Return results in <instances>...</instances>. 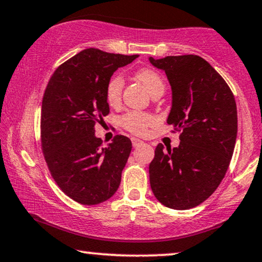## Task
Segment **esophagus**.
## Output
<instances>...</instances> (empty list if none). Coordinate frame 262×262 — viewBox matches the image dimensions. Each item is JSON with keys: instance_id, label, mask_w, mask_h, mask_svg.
Wrapping results in <instances>:
<instances>
[{"instance_id": "obj_1", "label": "esophagus", "mask_w": 262, "mask_h": 262, "mask_svg": "<svg viewBox=\"0 0 262 262\" xmlns=\"http://www.w3.org/2000/svg\"><path fill=\"white\" fill-rule=\"evenodd\" d=\"M131 141H132V145H134L135 148L136 147H139V145H142V144L144 143L143 141H141V139H138V138H132Z\"/></svg>"}]
</instances>
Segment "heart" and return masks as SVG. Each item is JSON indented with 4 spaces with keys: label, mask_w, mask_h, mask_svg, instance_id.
Here are the masks:
<instances>
[{
    "label": "heart",
    "mask_w": 262,
    "mask_h": 262,
    "mask_svg": "<svg viewBox=\"0 0 262 262\" xmlns=\"http://www.w3.org/2000/svg\"><path fill=\"white\" fill-rule=\"evenodd\" d=\"M136 78L141 81L143 85L147 88V90L152 95L156 91H164L165 83L162 77L156 72L155 70L148 69H139L136 72ZM124 79L120 74H114L113 77L108 80L106 85V100L111 106H117L121 100V93H123ZM154 118L152 115L144 113V112L131 111L121 115L119 119V123L121 126L126 128L127 131L132 132L135 135H143L147 131V127L152 124Z\"/></svg>",
    "instance_id": "1"
}]
</instances>
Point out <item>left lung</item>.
I'll list each match as a JSON object with an SVG mask.
<instances>
[{"instance_id":"1","label":"left lung","mask_w":262,"mask_h":262,"mask_svg":"<svg viewBox=\"0 0 262 262\" xmlns=\"http://www.w3.org/2000/svg\"><path fill=\"white\" fill-rule=\"evenodd\" d=\"M149 61L167 76L172 108L167 124L182 131L181 143L165 150L158 144L149 165L155 198L172 209L206 201L229 168L237 138V107L223 77L198 55Z\"/></svg>"}]
</instances>
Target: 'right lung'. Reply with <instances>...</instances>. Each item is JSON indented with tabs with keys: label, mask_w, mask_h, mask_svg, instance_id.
<instances>
[{
	"label": "right lung",
	"mask_w": 262,
	"mask_h": 262,
	"mask_svg": "<svg viewBox=\"0 0 262 262\" xmlns=\"http://www.w3.org/2000/svg\"><path fill=\"white\" fill-rule=\"evenodd\" d=\"M136 57L85 49L57 67L47 85L40 114L44 158L60 189L81 205L107 201L120 185L131 141L118 135L103 148L95 124L110 113L108 80Z\"/></svg>",
	"instance_id": "add662e5"
}]
</instances>
